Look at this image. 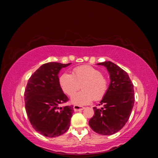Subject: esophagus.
Wrapping results in <instances>:
<instances>
[{
	"mask_svg": "<svg viewBox=\"0 0 158 158\" xmlns=\"http://www.w3.org/2000/svg\"><path fill=\"white\" fill-rule=\"evenodd\" d=\"M74 108V111H82L83 109H84V106H78V105H74L73 106Z\"/></svg>",
	"mask_w": 158,
	"mask_h": 158,
	"instance_id": "esophagus-1",
	"label": "esophagus"
}]
</instances>
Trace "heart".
<instances>
[{
  "mask_svg": "<svg viewBox=\"0 0 158 158\" xmlns=\"http://www.w3.org/2000/svg\"><path fill=\"white\" fill-rule=\"evenodd\" d=\"M60 83L63 91L70 97L82 85V91L72 98V102L76 105H89L94 100H101L108 90L107 79L100 70L90 65L77 67L73 74L64 73Z\"/></svg>",
  "mask_w": 158,
  "mask_h": 158,
  "instance_id": "b5f03b06",
  "label": "heart"
}]
</instances>
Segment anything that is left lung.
<instances>
[{
  "mask_svg": "<svg viewBox=\"0 0 158 158\" xmlns=\"http://www.w3.org/2000/svg\"><path fill=\"white\" fill-rule=\"evenodd\" d=\"M105 66L110 74L107 93L101 100V108L93 107L94 116L89 125L96 133L111 135L118 132L130 118L134 103V85L127 73L111 61L98 63Z\"/></svg>",
  "mask_w": 158,
  "mask_h": 158,
  "instance_id": "left-lung-1",
  "label": "left lung"
}]
</instances>
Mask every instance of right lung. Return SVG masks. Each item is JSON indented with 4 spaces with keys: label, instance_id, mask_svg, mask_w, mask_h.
I'll use <instances>...</instances> for the list:
<instances>
[{
    "label": "right lung",
    "instance_id": "add662e5",
    "mask_svg": "<svg viewBox=\"0 0 158 158\" xmlns=\"http://www.w3.org/2000/svg\"><path fill=\"white\" fill-rule=\"evenodd\" d=\"M70 65L50 62L43 64L29 78L24 92L25 108L35 130L48 137L68 131L74 111L73 105L61 106L69 100L59 84L58 74Z\"/></svg>",
    "mask_w": 158,
    "mask_h": 158
}]
</instances>
